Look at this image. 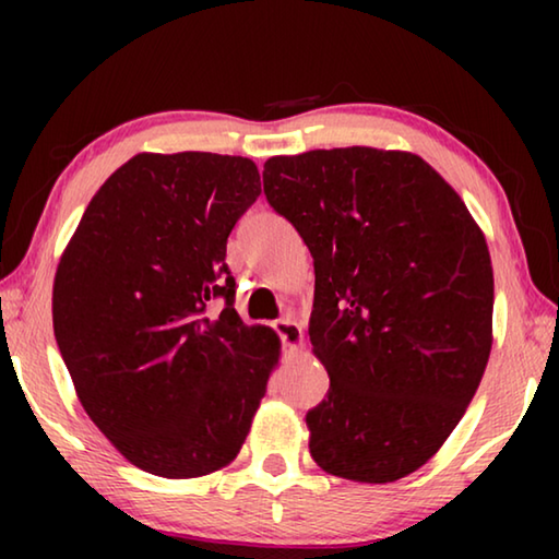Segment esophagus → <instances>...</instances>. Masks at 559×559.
Masks as SVG:
<instances>
[{"label": "esophagus", "mask_w": 559, "mask_h": 559, "mask_svg": "<svg viewBox=\"0 0 559 559\" xmlns=\"http://www.w3.org/2000/svg\"><path fill=\"white\" fill-rule=\"evenodd\" d=\"M273 330H276L278 337L283 340V345H286V347L298 349L302 345V330L290 316L276 320V323H273Z\"/></svg>", "instance_id": "esophagus-1"}]
</instances>
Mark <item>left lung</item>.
<instances>
[{"label": "left lung", "instance_id": "8db88e82", "mask_svg": "<svg viewBox=\"0 0 559 559\" xmlns=\"http://www.w3.org/2000/svg\"><path fill=\"white\" fill-rule=\"evenodd\" d=\"M263 194L316 266L308 335L330 390L306 414L333 476L424 466L476 394L493 345L486 236L419 155L335 147L263 165Z\"/></svg>", "mask_w": 559, "mask_h": 559}]
</instances>
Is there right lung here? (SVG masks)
I'll return each instance as SVG.
<instances>
[{"label":"right lung","instance_id":"add662e5","mask_svg":"<svg viewBox=\"0 0 559 559\" xmlns=\"http://www.w3.org/2000/svg\"><path fill=\"white\" fill-rule=\"evenodd\" d=\"M261 194L249 157L140 153L66 246L53 335L93 424L132 466L197 478L236 459L281 343L243 325L226 239ZM222 299L219 319L205 308Z\"/></svg>","mask_w":559,"mask_h":559}]
</instances>
